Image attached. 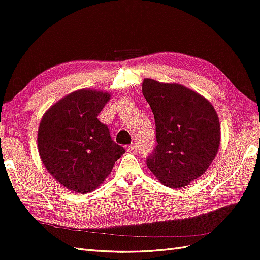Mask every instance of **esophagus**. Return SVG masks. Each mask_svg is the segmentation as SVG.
Returning <instances> with one entry per match:
<instances>
[{
	"label": "esophagus",
	"instance_id": "obj_1",
	"mask_svg": "<svg viewBox=\"0 0 260 260\" xmlns=\"http://www.w3.org/2000/svg\"><path fill=\"white\" fill-rule=\"evenodd\" d=\"M125 151L127 152H133V149H135V145L133 144H128V145H125Z\"/></svg>",
	"mask_w": 260,
	"mask_h": 260
}]
</instances>
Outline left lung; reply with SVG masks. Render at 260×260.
<instances>
[{
    "label": "left lung",
    "instance_id": "8db88e82",
    "mask_svg": "<svg viewBox=\"0 0 260 260\" xmlns=\"http://www.w3.org/2000/svg\"><path fill=\"white\" fill-rule=\"evenodd\" d=\"M142 92L156 124L157 145L146 158L147 167L162 184L183 188L215 159L218 115L205 98L178 83L144 79Z\"/></svg>",
    "mask_w": 260,
    "mask_h": 260
}]
</instances>
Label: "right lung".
<instances>
[{
  "label": "right lung",
  "instance_id": "1",
  "mask_svg": "<svg viewBox=\"0 0 260 260\" xmlns=\"http://www.w3.org/2000/svg\"><path fill=\"white\" fill-rule=\"evenodd\" d=\"M111 98L83 89L68 94L46 112L38 131L39 155L45 168L68 190H95L125 153L98 116Z\"/></svg>",
  "mask_w": 260,
  "mask_h": 260
}]
</instances>
